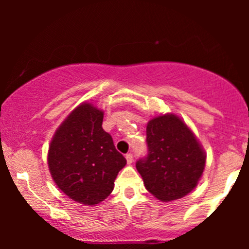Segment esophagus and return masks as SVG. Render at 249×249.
I'll list each match as a JSON object with an SVG mask.
<instances>
[{
	"mask_svg": "<svg viewBox=\"0 0 249 249\" xmlns=\"http://www.w3.org/2000/svg\"><path fill=\"white\" fill-rule=\"evenodd\" d=\"M125 158H126L127 164H132V161H133V156H132V153H127L126 156H125Z\"/></svg>",
	"mask_w": 249,
	"mask_h": 249,
	"instance_id": "esophagus-1",
	"label": "esophagus"
}]
</instances>
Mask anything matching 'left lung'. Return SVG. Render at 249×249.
<instances>
[{
	"instance_id": "obj_1",
	"label": "left lung",
	"mask_w": 249,
	"mask_h": 249,
	"mask_svg": "<svg viewBox=\"0 0 249 249\" xmlns=\"http://www.w3.org/2000/svg\"><path fill=\"white\" fill-rule=\"evenodd\" d=\"M147 156L136 167L151 194L161 201L187 196L206 164L204 148L190 127L173 113L157 116L146 126Z\"/></svg>"
}]
</instances>
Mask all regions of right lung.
Here are the masks:
<instances>
[{
    "mask_svg": "<svg viewBox=\"0 0 249 249\" xmlns=\"http://www.w3.org/2000/svg\"><path fill=\"white\" fill-rule=\"evenodd\" d=\"M104 112L91 103L78 105L53 134L48 165L57 187L83 205L99 204L115 187L126 159L102 127Z\"/></svg>",
    "mask_w": 249,
    "mask_h": 249,
    "instance_id": "obj_1",
    "label": "right lung"
}]
</instances>
